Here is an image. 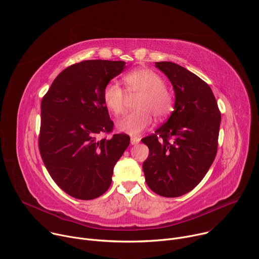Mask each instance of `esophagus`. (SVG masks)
Wrapping results in <instances>:
<instances>
[{
  "mask_svg": "<svg viewBox=\"0 0 259 259\" xmlns=\"http://www.w3.org/2000/svg\"><path fill=\"white\" fill-rule=\"evenodd\" d=\"M139 142H140V138H138V137H132L131 138V144L132 145H137V144H139Z\"/></svg>",
  "mask_w": 259,
  "mask_h": 259,
  "instance_id": "34e87169",
  "label": "esophagus"
}]
</instances>
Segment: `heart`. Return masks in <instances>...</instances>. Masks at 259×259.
Wrapping results in <instances>:
<instances>
[{"instance_id": "obj_1", "label": "heart", "mask_w": 259, "mask_h": 259, "mask_svg": "<svg viewBox=\"0 0 259 259\" xmlns=\"http://www.w3.org/2000/svg\"><path fill=\"white\" fill-rule=\"evenodd\" d=\"M127 95L136 99L135 112L117 122V128L125 134L136 136L152 123V115L163 119L173 109V96L165 88L164 80L156 72L141 68L127 73L123 77ZM127 95L120 84L110 81L103 91V101L109 111L121 115L126 110Z\"/></svg>"}]
</instances>
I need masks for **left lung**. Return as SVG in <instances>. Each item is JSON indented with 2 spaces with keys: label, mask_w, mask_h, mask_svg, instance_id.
<instances>
[{
  "label": "left lung",
  "mask_w": 259,
  "mask_h": 259,
  "mask_svg": "<svg viewBox=\"0 0 259 259\" xmlns=\"http://www.w3.org/2000/svg\"><path fill=\"white\" fill-rule=\"evenodd\" d=\"M175 92L174 111L155 133L142 139L149 148L143 171L149 188L164 197L191 191L213 163L221 114L210 86L185 68L155 63Z\"/></svg>",
  "instance_id": "1"
}]
</instances>
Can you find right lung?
Segmentation results:
<instances>
[{"mask_svg": "<svg viewBox=\"0 0 259 259\" xmlns=\"http://www.w3.org/2000/svg\"><path fill=\"white\" fill-rule=\"evenodd\" d=\"M125 69L122 61H84L61 72L41 102L39 149L53 181L69 195L94 199L111 185L114 165L130 145L113 130L105 86Z\"/></svg>", "mask_w": 259, "mask_h": 259, "instance_id": "right-lung-1", "label": "right lung"}]
</instances>
